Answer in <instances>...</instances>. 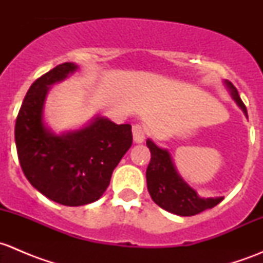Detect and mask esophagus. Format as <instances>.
<instances>
[{"label": "esophagus", "mask_w": 263, "mask_h": 263, "mask_svg": "<svg viewBox=\"0 0 263 263\" xmlns=\"http://www.w3.org/2000/svg\"><path fill=\"white\" fill-rule=\"evenodd\" d=\"M132 135H134V141L136 144H140V142H144L146 131L141 124H134L132 126Z\"/></svg>", "instance_id": "34e87169"}]
</instances>
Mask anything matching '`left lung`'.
Listing matches in <instances>:
<instances>
[{"mask_svg":"<svg viewBox=\"0 0 263 263\" xmlns=\"http://www.w3.org/2000/svg\"><path fill=\"white\" fill-rule=\"evenodd\" d=\"M233 99L247 116V108L240 99L238 90L230 81H225ZM151 159L146 169L147 190L156 205L179 216H192L208 209H213L222 201V197L201 198L177 173L171 155L166 150L158 147L151 140L146 141Z\"/></svg>","mask_w":263,"mask_h":263,"instance_id":"left-lung-1","label":"left lung"}]
</instances>
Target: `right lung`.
<instances>
[{
	"label": "right lung",
	"instance_id": "1",
	"mask_svg": "<svg viewBox=\"0 0 263 263\" xmlns=\"http://www.w3.org/2000/svg\"><path fill=\"white\" fill-rule=\"evenodd\" d=\"M78 68L66 62L31 84L15 124V142L24 174L34 188L54 202L82 206L99 200L113 171L132 145L131 124L97 118L66 135L50 134L43 124V105L50 85Z\"/></svg>",
	"mask_w": 263,
	"mask_h": 263
}]
</instances>
